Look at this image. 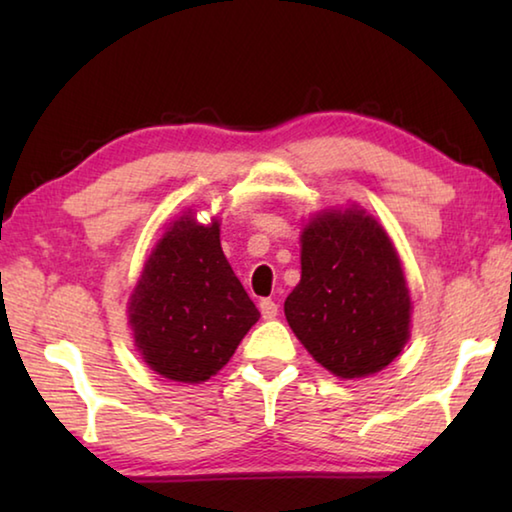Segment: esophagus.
Here are the masks:
<instances>
[{"label": "esophagus", "mask_w": 512, "mask_h": 512, "mask_svg": "<svg viewBox=\"0 0 512 512\" xmlns=\"http://www.w3.org/2000/svg\"><path fill=\"white\" fill-rule=\"evenodd\" d=\"M259 311H262V318L273 320L277 316V302L271 298H264L262 302H259Z\"/></svg>", "instance_id": "obj_1"}]
</instances>
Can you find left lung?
I'll return each instance as SVG.
<instances>
[{"label": "left lung", "mask_w": 512, "mask_h": 512, "mask_svg": "<svg viewBox=\"0 0 512 512\" xmlns=\"http://www.w3.org/2000/svg\"><path fill=\"white\" fill-rule=\"evenodd\" d=\"M300 244L302 275L284 300L293 334L336 377L384 370L411 334V296L391 237L352 205L309 219Z\"/></svg>", "instance_id": "left-lung-1"}]
</instances>
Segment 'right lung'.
Wrapping results in <instances>:
<instances>
[{"mask_svg":"<svg viewBox=\"0 0 512 512\" xmlns=\"http://www.w3.org/2000/svg\"><path fill=\"white\" fill-rule=\"evenodd\" d=\"M219 235V221L203 225L185 212L151 250L128 300L146 366L183 384L214 377L259 320Z\"/></svg>","mask_w":512,"mask_h":512,"instance_id":"right-lung-1","label":"right lung"}]
</instances>
